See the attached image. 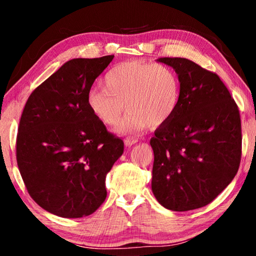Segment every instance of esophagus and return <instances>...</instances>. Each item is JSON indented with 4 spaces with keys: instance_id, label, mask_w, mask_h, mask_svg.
Instances as JSON below:
<instances>
[{
    "instance_id": "1",
    "label": "esophagus",
    "mask_w": 256,
    "mask_h": 256,
    "mask_svg": "<svg viewBox=\"0 0 256 256\" xmlns=\"http://www.w3.org/2000/svg\"><path fill=\"white\" fill-rule=\"evenodd\" d=\"M138 141V138H136V136H128V138H126L124 140V144H125V146H131L133 144H136Z\"/></svg>"
}]
</instances>
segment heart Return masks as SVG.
<instances>
[{
    "label": "heart",
    "mask_w": 256,
    "mask_h": 256,
    "mask_svg": "<svg viewBox=\"0 0 256 256\" xmlns=\"http://www.w3.org/2000/svg\"><path fill=\"white\" fill-rule=\"evenodd\" d=\"M180 84L174 70L162 64L132 60L116 64L104 76V86L88 92L86 104L94 118L106 125H115L124 110L116 132L133 134L148 126L167 123L180 102Z\"/></svg>",
    "instance_id": "1"
}]
</instances>
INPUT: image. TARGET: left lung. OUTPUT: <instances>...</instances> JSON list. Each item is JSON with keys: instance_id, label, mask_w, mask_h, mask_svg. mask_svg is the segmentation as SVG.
<instances>
[{"instance_id": "left-lung-1", "label": "left lung", "mask_w": 256, "mask_h": 256, "mask_svg": "<svg viewBox=\"0 0 256 256\" xmlns=\"http://www.w3.org/2000/svg\"><path fill=\"white\" fill-rule=\"evenodd\" d=\"M158 62L177 73L180 96L175 114L150 140L151 188L166 209H198L214 201L240 168V110L216 73L183 58Z\"/></svg>"}]
</instances>
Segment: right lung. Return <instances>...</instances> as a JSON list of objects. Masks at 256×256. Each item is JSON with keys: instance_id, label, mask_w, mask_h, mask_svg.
I'll return each instance as SVG.
<instances>
[{"instance_id": "1", "label": "right lung", "mask_w": 256, "mask_h": 256, "mask_svg": "<svg viewBox=\"0 0 256 256\" xmlns=\"http://www.w3.org/2000/svg\"><path fill=\"white\" fill-rule=\"evenodd\" d=\"M114 55L73 58L37 86L16 136V162L29 196L63 218L94 214L107 196L106 174L124 151L86 104Z\"/></svg>"}]
</instances>
